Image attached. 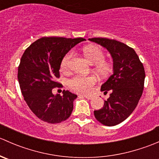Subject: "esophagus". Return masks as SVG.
I'll list each match as a JSON object with an SVG mask.
<instances>
[{
    "mask_svg": "<svg viewBox=\"0 0 159 159\" xmlns=\"http://www.w3.org/2000/svg\"><path fill=\"white\" fill-rule=\"evenodd\" d=\"M82 97H84L85 98L89 99V100H91V99H92V96H88V95H82Z\"/></svg>",
    "mask_w": 159,
    "mask_h": 159,
    "instance_id": "1",
    "label": "esophagus"
}]
</instances>
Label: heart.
<instances>
[{
  "label": "heart",
  "instance_id": "heart-1",
  "mask_svg": "<svg viewBox=\"0 0 159 159\" xmlns=\"http://www.w3.org/2000/svg\"><path fill=\"white\" fill-rule=\"evenodd\" d=\"M83 52L91 64H94V70L96 73L102 77H107L112 71V65L110 61L105 60V52L100 47L96 45H88L83 48ZM73 52L67 53L61 61L62 69L65 70L69 66V62ZM97 79L94 75L84 77L76 75L68 80V85L72 91L80 94H89Z\"/></svg>",
  "mask_w": 159,
  "mask_h": 159
}]
</instances>
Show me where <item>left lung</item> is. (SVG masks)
I'll list each match as a JSON object with an SVG mask.
<instances>
[{
  "instance_id": "left-lung-1",
  "label": "left lung",
  "mask_w": 159,
  "mask_h": 159,
  "mask_svg": "<svg viewBox=\"0 0 159 159\" xmlns=\"http://www.w3.org/2000/svg\"><path fill=\"white\" fill-rule=\"evenodd\" d=\"M89 41L107 48L113 58V75L101 87L105 93L111 91L110 97L102 108L94 111V117L104 125H116L137 106L143 92L145 68L134 50L124 43L105 38H89Z\"/></svg>"
}]
</instances>
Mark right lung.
Segmentation results:
<instances>
[{
	"label": "right lung",
	"mask_w": 159,
	"mask_h": 159,
	"mask_svg": "<svg viewBox=\"0 0 159 159\" xmlns=\"http://www.w3.org/2000/svg\"><path fill=\"white\" fill-rule=\"evenodd\" d=\"M83 38L44 37L37 40L24 52L18 66L17 79L24 99L31 111L42 121L57 124L70 116L77 95L63 91L53 94L54 88H62L56 81L63 57Z\"/></svg>",
	"instance_id": "1"
}]
</instances>
